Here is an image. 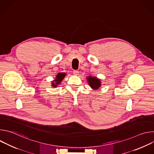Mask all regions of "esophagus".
Here are the masks:
<instances>
[{
	"label": "esophagus",
	"mask_w": 154,
	"mask_h": 154,
	"mask_svg": "<svg viewBox=\"0 0 154 154\" xmlns=\"http://www.w3.org/2000/svg\"><path fill=\"white\" fill-rule=\"evenodd\" d=\"M73 74H74V75H78V74H79V71H78L77 70H74V71H73Z\"/></svg>",
	"instance_id": "1"
}]
</instances>
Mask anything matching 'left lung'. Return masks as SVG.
Wrapping results in <instances>:
<instances>
[{
    "instance_id": "left-lung-1",
    "label": "left lung",
    "mask_w": 154,
    "mask_h": 154,
    "mask_svg": "<svg viewBox=\"0 0 154 154\" xmlns=\"http://www.w3.org/2000/svg\"><path fill=\"white\" fill-rule=\"evenodd\" d=\"M88 83L90 86L93 88L94 90L98 89L100 86V81L99 79H97L96 77H92L91 76L88 77Z\"/></svg>"
}]
</instances>
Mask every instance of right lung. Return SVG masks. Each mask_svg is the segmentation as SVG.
Here are the masks:
<instances>
[{
    "instance_id": "right-lung-1",
    "label": "right lung",
    "mask_w": 154,
    "mask_h": 154,
    "mask_svg": "<svg viewBox=\"0 0 154 154\" xmlns=\"http://www.w3.org/2000/svg\"><path fill=\"white\" fill-rule=\"evenodd\" d=\"M66 74L65 73H58V75H57L56 79L55 80V82H52V85L54 87H56L58 84L60 83V82L63 80V79H64V76H65Z\"/></svg>"
}]
</instances>
